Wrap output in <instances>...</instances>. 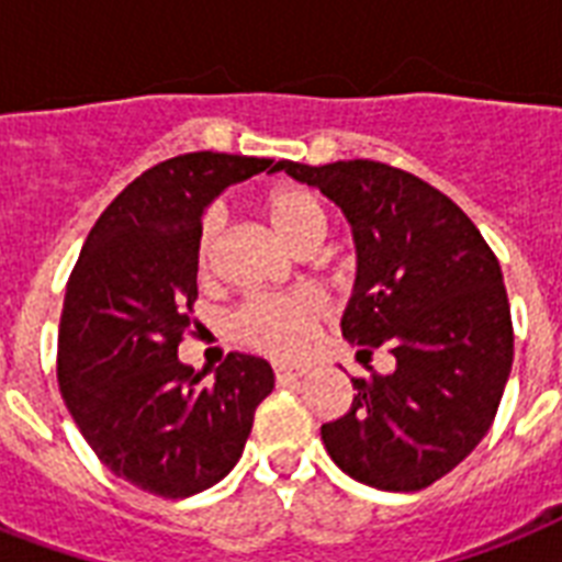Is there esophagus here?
Returning <instances> with one entry per match:
<instances>
[{
	"mask_svg": "<svg viewBox=\"0 0 562 562\" xmlns=\"http://www.w3.org/2000/svg\"><path fill=\"white\" fill-rule=\"evenodd\" d=\"M306 364H289V361H273V375L277 382H291V379H300L306 375Z\"/></svg>",
	"mask_w": 562,
	"mask_h": 562,
	"instance_id": "34e87169",
	"label": "esophagus"
}]
</instances>
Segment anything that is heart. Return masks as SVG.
Here are the masks:
<instances>
[{
    "label": "heart",
    "mask_w": 562,
    "mask_h": 562,
    "mask_svg": "<svg viewBox=\"0 0 562 562\" xmlns=\"http://www.w3.org/2000/svg\"><path fill=\"white\" fill-rule=\"evenodd\" d=\"M265 218L271 221L277 236L294 250H315L321 238L329 229V212L326 203L312 189L297 183H280L262 194ZM221 229V212L206 210L198 236H194V268L198 273H210L215 238ZM326 315L324 300L315 291L297 289L285 294H262V297L245 300L233 312L229 329L241 347L268 352V356H294L306 347L308 335Z\"/></svg>",
    "instance_id": "1"
}]
</instances>
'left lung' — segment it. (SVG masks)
<instances>
[{"instance_id":"8db88e82","label":"left lung","mask_w":562,"mask_h":562,"mask_svg":"<svg viewBox=\"0 0 562 562\" xmlns=\"http://www.w3.org/2000/svg\"><path fill=\"white\" fill-rule=\"evenodd\" d=\"M277 169L317 187L352 224L359 273L344 338L359 359L387 347L391 373L352 379L344 417L324 423L350 479L414 493L452 472L493 426L514 361L502 268L470 215L411 171L375 160Z\"/></svg>"}]
</instances>
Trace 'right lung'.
<instances>
[{"instance_id": "add662e5", "label": "right lung", "mask_w": 562, "mask_h": 562, "mask_svg": "<svg viewBox=\"0 0 562 562\" xmlns=\"http://www.w3.org/2000/svg\"><path fill=\"white\" fill-rule=\"evenodd\" d=\"M273 160L194 151L157 162L101 212L66 282L57 384L83 440L127 484L187 498L218 484L271 393L265 359L229 352L206 382L178 359L198 300L203 206Z\"/></svg>"}]
</instances>
